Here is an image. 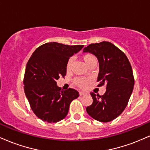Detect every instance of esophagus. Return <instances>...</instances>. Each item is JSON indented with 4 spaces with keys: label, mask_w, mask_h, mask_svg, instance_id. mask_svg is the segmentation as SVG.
<instances>
[{
    "label": "esophagus",
    "mask_w": 150,
    "mask_h": 150,
    "mask_svg": "<svg viewBox=\"0 0 150 150\" xmlns=\"http://www.w3.org/2000/svg\"><path fill=\"white\" fill-rule=\"evenodd\" d=\"M79 94H80V96H82V95H84V94H85V93L83 92H79Z\"/></svg>",
    "instance_id": "34e87169"
}]
</instances>
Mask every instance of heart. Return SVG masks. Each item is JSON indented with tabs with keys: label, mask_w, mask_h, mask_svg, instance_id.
I'll return each mask as SVG.
<instances>
[{
	"label": "heart",
	"mask_w": 150,
	"mask_h": 150,
	"mask_svg": "<svg viewBox=\"0 0 150 150\" xmlns=\"http://www.w3.org/2000/svg\"><path fill=\"white\" fill-rule=\"evenodd\" d=\"M82 59L88 68H91L92 66H96L97 64V57L94 55L92 54V53H85V54H84L82 56ZM73 62V58H70L68 60V61H67L66 65H65V69H66L67 72H69L71 70ZM73 82L78 87L84 89L90 82V80L88 78H85V77H75L73 80Z\"/></svg>",
	"instance_id": "obj_1"
}]
</instances>
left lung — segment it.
I'll use <instances>...</instances> for the list:
<instances>
[{"label": "left lung", "instance_id": "obj_1", "mask_svg": "<svg viewBox=\"0 0 150 150\" xmlns=\"http://www.w3.org/2000/svg\"><path fill=\"white\" fill-rule=\"evenodd\" d=\"M83 51L97 58V82H100L98 87L106 85V89L102 96L90 93L93 102L86 111L98 121H111L124 111L133 90L135 80L131 65L125 53L111 42L91 44Z\"/></svg>", "mask_w": 150, "mask_h": 150}]
</instances>
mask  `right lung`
<instances>
[{"instance_id": "add662e5", "label": "right lung", "mask_w": 150, "mask_h": 150, "mask_svg": "<svg viewBox=\"0 0 150 150\" xmlns=\"http://www.w3.org/2000/svg\"><path fill=\"white\" fill-rule=\"evenodd\" d=\"M83 46L46 43L34 51L27 62L23 80L25 95L34 114L44 121L63 120L71 101L79 97L75 89L61 90L56 80L66 75L67 61Z\"/></svg>"}]
</instances>
